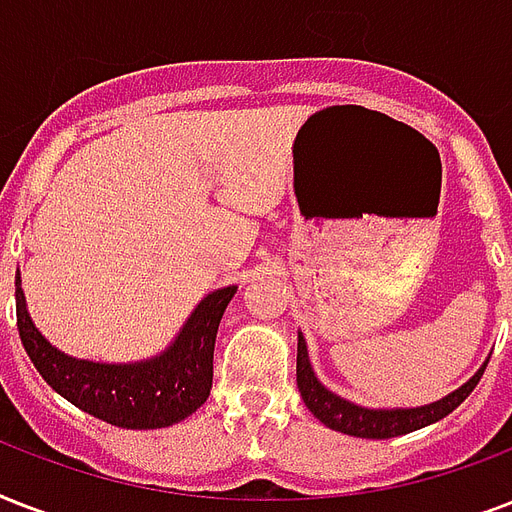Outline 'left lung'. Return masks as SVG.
<instances>
[{"label": "left lung", "mask_w": 512, "mask_h": 512, "mask_svg": "<svg viewBox=\"0 0 512 512\" xmlns=\"http://www.w3.org/2000/svg\"><path fill=\"white\" fill-rule=\"evenodd\" d=\"M486 366H481L473 380H468L460 390H454L452 396L441 398L436 404L417 406V409H364L345 401V398L335 396L332 390H327L316 380V374L308 361V348L300 335L297 340V388L303 396L305 406L311 409L313 417H319L327 428L340 430L345 436L356 438H393V436H406L412 430H420L430 422L444 420L446 414H452L465 398L473 393V388L481 380Z\"/></svg>", "instance_id": "left-lung-1"}]
</instances>
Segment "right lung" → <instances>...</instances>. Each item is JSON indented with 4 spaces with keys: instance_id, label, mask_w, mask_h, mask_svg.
<instances>
[{
    "instance_id": "right-lung-1",
    "label": "right lung",
    "mask_w": 512,
    "mask_h": 512,
    "mask_svg": "<svg viewBox=\"0 0 512 512\" xmlns=\"http://www.w3.org/2000/svg\"><path fill=\"white\" fill-rule=\"evenodd\" d=\"M233 295L236 287L217 289L204 297L162 356L140 364H92L60 353L39 335L28 319L20 276H15L20 342L36 372L82 412L127 430L167 428L207 401L217 327Z\"/></svg>"
}]
</instances>
